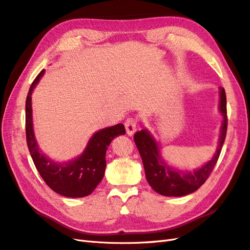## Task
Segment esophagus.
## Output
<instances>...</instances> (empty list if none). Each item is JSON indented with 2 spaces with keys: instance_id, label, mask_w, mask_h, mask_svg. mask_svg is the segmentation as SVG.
Here are the masks:
<instances>
[{
  "instance_id": "34e87169",
  "label": "esophagus",
  "mask_w": 250,
  "mask_h": 250,
  "mask_svg": "<svg viewBox=\"0 0 250 250\" xmlns=\"http://www.w3.org/2000/svg\"><path fill=\"white\" fill-rule=\"evenodd\" d=\"M127 135L132 136L137 130V120L135 118H127L125 123Z\"/></svg>"
}]
</instances>
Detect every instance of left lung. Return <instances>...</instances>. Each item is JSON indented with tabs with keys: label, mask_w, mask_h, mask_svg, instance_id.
Instances as JSON below:
<instances>
[{
	"label": "left lung",
	"mask_w": 250,
	"mask_h": 250,
	"mask_svg": "<svg viewBox=\"0 0 250 250\" xmlns=\"http://www.w3.org/2000/svg\"><path fill=\"white\" fill-rule=\"evenodd\" d=\"M220 112L223 115V124L219 146L213 157L200 169L193 172H183L169 167L159 153V146L156 140L148 130L136 132L134 142L136 144L139 154L142 156L146 181L157 193L165 196H184L196 191L207 181L210 173L220 157L222 146L226 138L227 132V106L226 93L224 87H220Z\"/></svg>",
	"instance_id": "1"
}]
</instances>
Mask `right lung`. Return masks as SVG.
I'll list each match as a JSON object with an SVG mask.
<instances>
[{"label":"right lung","instance_id":"right-lung-1","mask_svg":"<svg viewBox=\"0 0 250 250\" xmlns=\"http://www.w3.org/2000/svg\"><path fill=\"white\" fill-rule=\"evenodd\" d=\"M43 75L44 69L31 83L25 104L26 142L31 158L43 181L57 193L66 197L86 196L92 193L104 178L107 146L115 137L125 134V125L118 124L96 132L79 157L68 163H55L39 150L33 127L31 94Z\"/></svg>","mask_w":250,"mask_h":250}]
</instances>
